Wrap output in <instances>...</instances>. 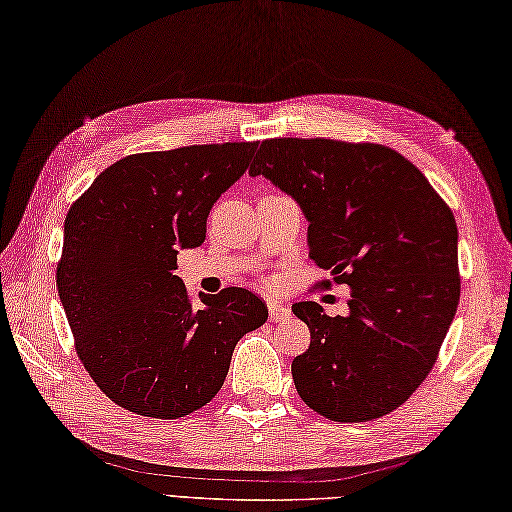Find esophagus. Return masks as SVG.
Instances as JSON below:
<instances>
[{
    "label": "esophagus",
    "instance_id": "1",
    "mask_svg": "<svg viewBox=\"0 0 512 512\" xmlns=\"http://www.w3.org/2000/svg\"><path fill=\"white\" fill-rule=\"evenodd\" d=\"M267 309H269V320L271 322H280V320L289 318V314H291L289 305H283V302H278V300H269Z\"/></svg>",
    "mask_w": 512,
    "mask_h": 512
}]
</instances>
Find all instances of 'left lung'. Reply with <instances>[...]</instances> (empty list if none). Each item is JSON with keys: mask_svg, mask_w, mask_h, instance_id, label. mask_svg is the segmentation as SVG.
I'll use <instances>...</instances> for the list:
<instances>
[{"mask_svg": "<svg viewBox=\"0 0 512 512\" xmlns=\"http://www.w3.org/2000/svg\"><path fill=\"white\" fill-rule=\"evenodd\" d=\"M249 174L294 198L309 221V256L351 287L349 316L331 318L311 300L291 307L311 333L291 362L302 402L333 422L398 409L433 369L460 302L451 207L378 143L267 139Z\"/></svg>", "mask_w": 512, "mask_h": 512, "instance_id": "8db88e82", "label": "left lung"}]
</instances>
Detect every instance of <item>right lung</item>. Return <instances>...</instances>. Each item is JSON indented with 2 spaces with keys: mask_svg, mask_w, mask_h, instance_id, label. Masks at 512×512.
Segmentation results:
<instances>
[{
  "mask_svg": "<svg viewBox=\"0 0 512 512\" xmlns=\"http://www.w3.org/2000/svg\"><path fill=\"white\" fill-rule=\"evenodd\" d=\"M256 143L130 154L66 216L57 289L77 356L97 387L137 415L176 420L221 391L236 342L267 320L252 291L194 305L176 254L205 241L207 216L245 174Z\"/></svg>",
  "mask_w": 512,
  "mask_h": 512,
  "instance_id": "right-lung-1",
  "label": "right lung"
}]
</instances>
